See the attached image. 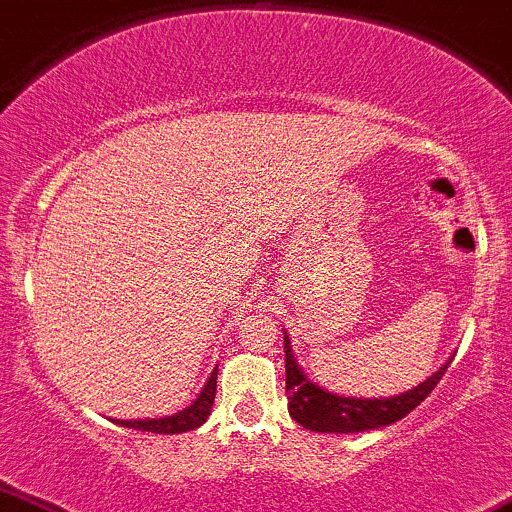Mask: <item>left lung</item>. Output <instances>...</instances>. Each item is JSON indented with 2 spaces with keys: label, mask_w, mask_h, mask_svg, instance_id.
I'll use <instances>...</instances> for the list:
<instances>
[{
  "label": "left lung",
  "mask_w": 512,
  "mask_h": 512,
  "mask_svg": "<svg viewBox=\"0 0 512 512\" xmlns=\"http://www.w3.org/2000/svg\"><path fill=\"white\" fill-rule=\"evenodd\" d=\"M283 345H286V392H288V413L295 423L312 432H338V435H352V432L378 430L385 425L397 423L411 413L420 401L435 390L442 380L451 359L439 366L428 380L413 387V390L392 394V397H345V394L328 392L321 385L312 383L293 357L290 338L283 331Z\"/></svg>",
  "instance_id": "obj_1"
}]
</instances>
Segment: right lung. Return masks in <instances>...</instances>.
<instances>
[{
  "label": "right lung",
  "instance_id": "right-lung-1",
  "mask_svg": "<svg viewBox=\"0 0 512 512\" xmlns=\"http://www.w3.org/2000/svg\"><path fill=\"white\" fill-rule=\"evenodd\" d=\"M215 392H217V366L208 378V383H205L203 390H200L198 397L193 399V404L186 406V409L163 418H137V420L113 418V423L120 425V428L155 432V435H179V432L196 430L205 423V420H208L212 404H215Z\"/></svg>",
  "mask_w": 512,
  "mask_h": 512
}]
</instances>
